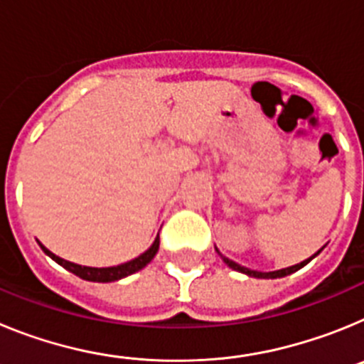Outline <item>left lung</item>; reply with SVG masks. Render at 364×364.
Segmentation results:
<instances>
[{
    "label": "left lung",
    "instance_id": "left-lung-1",
    "mask_svg": "<svg viewBox=\"0 0 364 364\" xmlns=\"http://www.w3.org/2000/svg\"><path fill=\"white\" fill-rule=\"evenodd\" d=\"M217 252H218V250H217ZM317 253H319V252H317ZM317 253H315V255H317ZM314 257H310V259H306V260H302V262H299V264H295V266H290V268L277 269V272H268V273H266V272H257V269L244 268V266L237 264V262H233V260L226 259V257H222V260H224V262H226V264L230 266L231 269H235V272H240V273H246V275H250V277H255V279H277V277H286V275H290V273H294V272H297V269H301L302 266L308 264V262H310V260L314 259Z\"/></svg>",
    "mask_w": 364,
    "mask_h": 364
}]
</instances>
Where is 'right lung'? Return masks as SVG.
<instances>
[{
  "mask_svg": "<svg viewBox=\"0 0 364 364\" xmlns=\"http://www.w3.org/2000/svg\"><path fill=\"white\" fill-rule=\"evenodd\" d=\"M159 246H160V237L156 235V239H154V242L151 244L149 250L144 252L142 255H138L136 259L129 260V262H124V264H118V266H111V268H89V266L74 264V262H69V260L62 259V257L54 255V253L49 252L43 244H40V247L45 252V255H49L50 259L56 260L58 264L63 266L65 269H69V272L74 273V275H78V277L83 279V281H91V282H112L140 272V269L146 268L151 260H153V257L156 255V252H159Z\"/></svg>",
  "mask_w": 364,
  "mask_h": 364,
  "instance_id": "obj_1",
  "label": "right lung"
}]
</instances>
